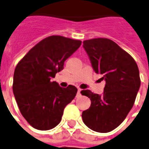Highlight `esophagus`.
<instances>
[{
    "label": "esophagus",
    "mask_w": 149,
    "mask_h": 149,
    "mask_svg": "<svg viewBox=\"0 0 149 149\" xmlns=\"http://www.w3.org/2000/svg\"><path fill=\"white\" fill-rule=\"evenodd\" d=\"M81 95V89L78 88V92H77V95H76V97H79Z\"/></svg>",
    "instance_id": "esophagus-1"
}]
</instances>
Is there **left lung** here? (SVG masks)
<instances>
[{"instance_id":"left-lung-1","label":"left lung","mask_w":149,"mask_h":149,"mask_svg":"<svg viewBox=\"0 0 149 149\" xmlns=\"http://www.w3.org/2000/svg\"><path fill=\"white\" fill-rule=\"evenodd\" d=\"M83 47L105 86L102 95L90 90L81 91L91 100L82 119L91 130L109 132L122 124L135 103L141 84L139 68L134 58L110 39L86 40Z\"/></svg>"}]
</instances>
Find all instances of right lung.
<instances>
[{"instance_id":"1","label":"right lung","mask_w":149,"mask_h":149,"mask_svg":"<svg viewBox=\"0 0 149 149\" xmlns=\"http://www.w3.org/2000/svg\"><path fill=\"white\" fill-rule=\"evenodd\" d=\"M81 45V41L63 36L47 37L17 65L13 92L21 115L33 128L45 131L56 127L65 106L75 97L76 87L61 88L52 78Z\"/></svg>"}]
</instances>
